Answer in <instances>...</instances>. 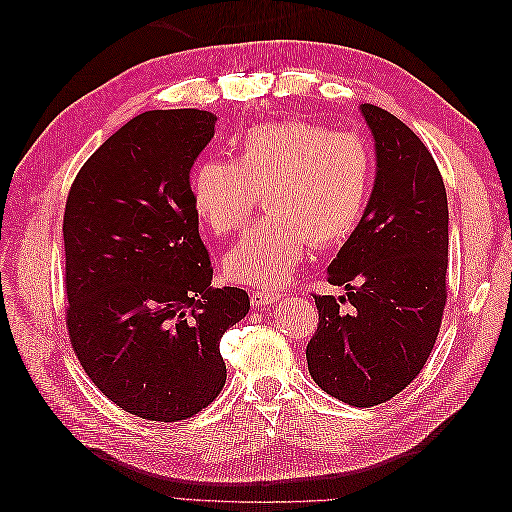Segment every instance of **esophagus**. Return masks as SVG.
<instances>
[{"instance_id": "esophagus-1", "label": "esophagus", "mask_w": 512, "mask_h": 512, "mask_svg": "<svg viewBox=\"0 0 512 512\" xmlns=\"http://www.w3.org/2000/svg\"><path fill=\"white\" fill-rule=\"evenodd\" d=\"M280 297H282V294H280V292H273V290H254L250 299H252V305L262 307V305L275 303Z\"/></svg>"}]
</instances>
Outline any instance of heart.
Here are the masks:
<instances>
[{
  "mask_svg": "<svg viewBox=\"0 0 512 512\" xmlns=\"http://www.w3.org/2000/svg\"><path fill=\"white\" fill-rule=\"evenodd\" d=\"M376 160L359 134L312 121L260 123L243 134L230 162H203L192 175V205L215 235L239 230L265 200L267 218L224 256L226 280L280 286L307 243L329 250L359 226L374 188Z\"/></svg>",
  "mask_w": 512,
  "mask_h": 512,
  "instance_id": "1",
  "label": "heart"
}]
</instances>
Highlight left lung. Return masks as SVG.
Masks as SVG:
<instances>
[{
	"label": "left lung",
	"instance_id": "left-lung-1",
	"mask_svg": "<svg viewBox=\"0 0 512 512\" xmlns=\"http://www.w3.org/2000/svg\"><path fill=\"white\" fill-rule=\"evenodd\" d=\"M361 111L376 141L374 192L327 273L329 284L346 286V297L314 294L318 329L305 354L322 391L371 408L421 374L438 339L448 203L440 168L421 138L380 106L363 104Z\"/></svg>",
	"mask_w": 512,
	"mask_h": 512
}]
</instances>
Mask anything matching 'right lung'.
<instances>
[{"instance_id": "add662e5", "label": "right lung", "mask_w": 512, "mask_h": 512, "mask_svg": "<svg viewBox=\"0 0 512 512\" xmlns=\"http://www.w3.org/2000/svg\"><path fill=\"white\" fill-rule=\"evenodd\" d=\"M198 108L130 119L81 166L64 211L66 327L85 374L115 406L185 421L220 395V339L250 312L211 288L190 170L213 138Z\"/></svg>"}]
</instances>
